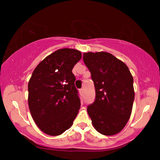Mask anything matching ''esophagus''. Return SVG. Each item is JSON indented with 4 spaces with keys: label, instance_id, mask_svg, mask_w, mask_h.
I'll return each mask as SVG.
<instances>
[{
    "label": "esophagus",
    "instance_id": "34e87169",
    "mask_svg": "<svg viewBox=\"0 0 160 160\" xmlns=\"http://www.w3.org/2000/svg\"><path fill=\"white\" fill-rule=\"evenodd\" d=\"M79 92H80V94H81V95H83V94H84V90H83V89H80V90H79Z\"/></svg>",
    "mask_w": 160,
    "mask_h": 160
}]
</instances>
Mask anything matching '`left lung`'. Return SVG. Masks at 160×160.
<instances>
[{"label": "left lung", "mask_w": 160, "mask_h": 160, "mask_svg": "<svg viewBox=\"0 0 160 160\" xmlns=\"http://www.w3.org/2000/svg\"><path fill=\"white\" fill-rule=\"evenodd\" d=\"M84 63L91 72L95 101L88 107L94 128L104 135L121 131L131 117L135 92L128 66L109 53H83Z\"/></svg>", "instance_id": "obj_1"}]
</instances>
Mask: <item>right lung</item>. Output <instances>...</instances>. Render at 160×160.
<instances>
[{"mask_svg": "<svg viewBox=\"0 0 160 160\" xmlns=\"http://www.w3.org/2000/svg\"><path fill=\"white\" fill-rule=\"evenodd\" d=\"M82 58L80 51L65 48L47 56L35 68L28 83V104L39 128L52 136L73 123L80 107L72 70Z\"/></svg>", "mask_w": 160, "mask_h": 160, "instance_id": "right-lung-1", "label": "right lung"}]
</instances>
